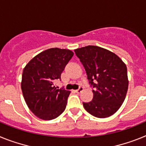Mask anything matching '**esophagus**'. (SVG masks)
<instances>
[{
  "mask_svg": "<svg viewBox=\"0 0 146 146\" xmlns=\"http://www.w3.org/2000/svg\"><path fill=\"white\" fill-rule=\"evenodd\" d=\"M82 91H83V88H82V87H80L79 89H77V90H76L75 92L77 93V94H80V93L82 92Z\"/></svg>",
  "mask_w": 146,
  "mask_h": 146,
  "instance_id": "obj_1",
  "label": "esophagus"
}]
</instances>
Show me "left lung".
Wrapping results in <instances>:
<instances>
[{"mask_svg":"<svg viewBox=\"0 0 146 146\" xmlns=\"http://www.w3.org/2000/svg\"><path fill=\"white\" fill-rule=\"evenodd\" d=\"M93 86V99L83 102L86 111L96 118H104L116 113L123 104L128 90L127 69L114 52L88 45L74 50Z\"/></svg>","mask_w":146,"mask_h":146,"instance_id":"1","label":"left lung"}]
</instances>
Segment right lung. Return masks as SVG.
<instances>
[{
    "label": "right lung",
    "instance_id": "add662e5",
    "mask_svg": "<svg viewBox=\"0 0 146 146\" xmlns=\"http://www.w3.org/2000/svg\"><path fill=\"white\" fill-rule=\"evenodd\" d=\"M74 52L55 47L40 52L28 62L23 72L21 89L31 111L42 120H52L65 110L70 91L57 89L54 82Z\"/></svg>",
    "mask_w": 146,
    "mask_h": 146
}]
</instances>
